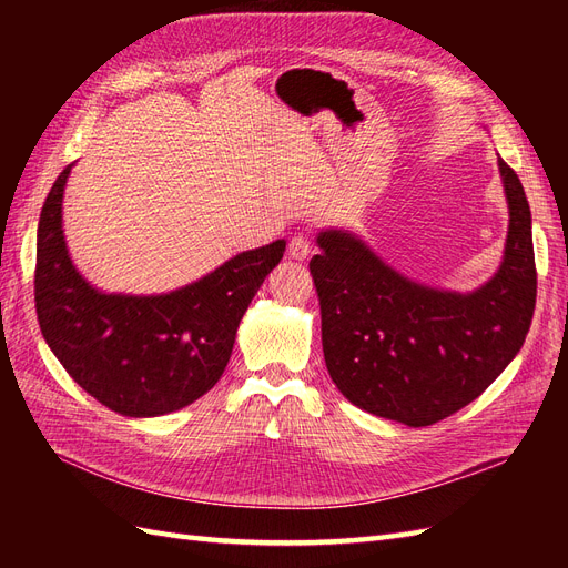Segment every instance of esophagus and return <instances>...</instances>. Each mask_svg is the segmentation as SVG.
Wrapping results in <instances>:
<instances>
[{"label":"esophagus","mask_w":568,"mask_h":568,"mask_svg":"<svg viewBox=\"0 0 568 568\" xmlns=\"http://www.w3.org/2000/svg\"><path fill=\"white\" fill-rule=\"evenodd\" d=\"M311 248H313L311 239L303 236V234H296V236L288 239L286 253H288V257H294V261H305V257L311 255Z\"/></svg>","instance_id":"esophagus-1"}]
</instances>
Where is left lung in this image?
<instances>
[{
  "label": "left lung",
  "instance_id": "left-lung-1",
  "mask_svg": "<svg viewBox=\"0 0 568 568\" xmlns=\"http://www.w3.org/2000/svg\"><path fill=\"white\" fill-rule=\"evenodd\" d=\"M509 232L500 270L471 294L409 282L351 232H320L311 274L332 382L369 415L428 426L476 400L524 346L536 311L530 209L500 159Z\"/></svg>",
  "mask_w": 568,
  "mask_h": 568
}]
</instances>
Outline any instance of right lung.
<instances>
[{
    "mask_svg": "<svg viewBox=\"0 0 568 568\" xmlns=\"http://www.w3.org/2000/svg\"><path fill=\"white\" fill-rule=\"evenodd\" d=\"M65 165L38 225L36 307L51 353L94 400L123 417L192 405L225 372L236 326L286 242L234 255L203 280L163 296L101 294L82 280L61 227Z\"/></svg>",
    "mask_w": 568,
    "mask_h": 568,
    "instance_id": "right-lung-1",
    "label": "right lung"
}]
</instances>
